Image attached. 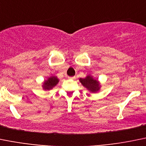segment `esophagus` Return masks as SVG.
Listing matches in <instances>:
<instances>
[{
  "label": "esophagus",
  "mask_w": 146,
  "mask_h": 146,
  "mask_svg": "<svg viewBox=\"0 0 146 146\" xmlns=\"http://www.w3.org/2000/svg\"><path fill=\"white\" fill-rule=\"evenodd\" d=\"M70 79H75L76 78V76H72V77H69Z\"/></svg>",
  "instance_id": "obj_1"
}]
</instances>
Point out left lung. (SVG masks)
<instances>
[{
    "label": "left lung",
    "instance_id": "left-lung-1",
    "mask_svg": "<svg viewBox=\"0 0 146 146\" xmlns=\"http://www.w3.org/2000/svg\"><path fill=\"white\" fill-rule=\"evenodd\" d=\"M80 82L88 91L94 92V93L98 92L99 90V88H100L99 81H96V80H94L92 76H88L85 78H80Z\"/></svg>",
    "mask_w": 146,
    "mask_h": 146
}]
</instances>
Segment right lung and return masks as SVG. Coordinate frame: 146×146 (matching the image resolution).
Masks as SVG:
<instances>
[{"mask_svg":"<svg viewBox=\"0 0 146 146\" xmlns=\"http://www.w3.org/2000/svg\"><path fill=\"white\" fill-rule=\"evenodd\" d=\"M59 80L57 78V77H54V76H52L50 77L47 81H45L43 84V88L45 90H50L53 88L54 86L58 84Z\"/></svg>","mask_w":146,"mask_h":146,"instance_id":"1","label":"right lung"}]
</instances>
